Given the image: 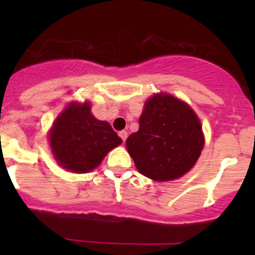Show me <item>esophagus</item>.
I'll return each instance as SVG.
<instances>
[{"label":"esophagus","mask_w":255,"mask_h":255,"mask_svg":"<svg viewBox=\"0 0 255 255\" xmlns=\"http://www.w3.org/2000/svg\"><path fill=\"white\" fill-rule=\"evenodd\" d=\"M118 135H120V137H121V139H122L123 142H125V140L127 139V135H128V133L126 132V130H121V132L118 133Z\"/></svg>","instance_id":"esophagus-1"}]
</instances>
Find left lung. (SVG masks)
Returning <instances> with one entry per match:
<instances>
[{
    "instance_id": "8db88e82",
    "label": "left lung",
    "mask_w": 255,
    "mask_h": 255,
    "mask_svg": "<svg viewBox=\"0 0 255 255\" xmlns=\"http://www.w3.org/2000/svg\"><path fill=\"white\" fill-rule=\"evenodd\" d=\"M205 139L194 110L168 94H155L144 104L139 129L126 146L140 174L155 181L181 177L196 164Z\"/></svg>"
}]
</instances>
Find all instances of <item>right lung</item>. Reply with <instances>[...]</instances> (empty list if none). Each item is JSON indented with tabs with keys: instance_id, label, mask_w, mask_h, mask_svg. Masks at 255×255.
I'll return each instance as SVG.
<instances>
[{
	"instance_id": "obj_1",
	"label": "right lung",
	"mask_w": 255,
	"mask_h": 255,
	"mask_svg": "<svg viewBox=\"0 0 255 255\" xmlns=\"http://www.w3.org/2000/svg\"><path fill=\"white\" fill-rule=\"evenodd\" d=\"M49 143L61 168L84 174L97 168L122 139L109 122L94 117L89 102H71L53 123Z\"/></svg>"
}]
</instances>
